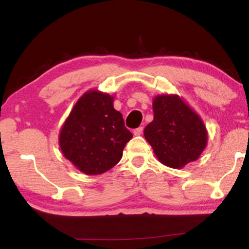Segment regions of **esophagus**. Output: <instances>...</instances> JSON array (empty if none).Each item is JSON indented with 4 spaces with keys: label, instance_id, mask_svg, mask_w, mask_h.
<instances>
[{
    "label": "esophagus",
    "instance_id": "1",
    "mask_svg": "<svg viewBox=\"0 0 249 249\" xmlns=\"http://www.w3.org/2000/svg\"><path fill=\"white\" fill-rule=\"evenodd\" d=\"M142 131H144V127L139 126V127H137L136 130L133 131V134H134V136H141V134L142 133Z\"/></svg>",
    "mask_w": 249,
    "mask_h": 249
}]
</instances>
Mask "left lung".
I'll return each instance as SVG.
<instances>
[{
    "label": "left lung",
    "mask_w": 249,
    "mask_h": 249,
    "mask_svg": "<svg viewBox=\"0 0 249 249\" xmlns=\"http://www.w3.org/2000/svg\"><path fill=\"white\" fill-rule=\"evenodd\" d=\"M153 121L144 136L158 159L179 168L196 160L207 144L204 123L178 96H158L153 101Z\"/></svg>",
    "instance_id": "obj_1"
}]
</instances>
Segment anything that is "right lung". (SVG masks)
Instances as JSON below:
<instances>
[{
    "mask_svg": "<svg viewBox=\"0 0 249 249\" xmlns=\"http://www.w3.org/2000/svg\"><path fill=\"white\" fill-rule=\"evenodd\" d=\"M132 138L113 98L89 91L76 103L59 134L64 157L83 173L101 174L122 159L123 150Z\"/></svg>",
    "mask_w": 249,
    "mask_h": 249,
    "instance_id": "add662e5",
    "label": "right lung"
}]
</instances>
